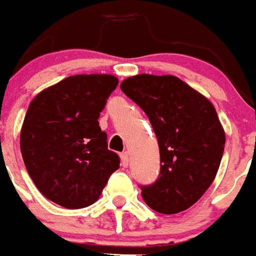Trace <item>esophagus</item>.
<instances>
[{
    "label": "esophagus",
    "mask_w": 256,
    "mask_h": 256,
    "mask_svg": "<svg viewBox=\"0 0 256 256\" xmlns=\"http://www.w3.org/2000/svg\"><path fill=\"white\" fill-rule=\"evenodd\" d=\"M121 164H122V166H125V168L130 166V153H128V152L121 153Z\"/></svg>",
    "instance_id": "esophagus-1"
}]
</instances>
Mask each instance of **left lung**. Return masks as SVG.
Returning <instances> with one entry per match:
<instances>
[{"mask_svg":"<svg viewBox=\"0 0 256 256\" xmlns=\"http://www.w3.org/2000/svg\"><path fill=\"white\" fill-rule=\"evenodd\" d=\"M120 86L146 113L160 148L158 179L140 186L143 200L166 215L188 210L211 186L224 156L216 110L174 76L139 74Z\"/></svg>","mask_w":256,"mask_h":256,"instance_id":"1","label":"left lung"}]
</instances>
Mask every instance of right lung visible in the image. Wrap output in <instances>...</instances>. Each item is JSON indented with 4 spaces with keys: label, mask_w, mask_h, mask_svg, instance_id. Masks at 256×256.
I'll use <instances>...</instances> for the list:
<instances>
[{
    "label": "right lung",
    "mask_w": 256,
    "mask_h": 256,
    "mask_svg": "<svg viewBox=\"0 0 256 256\" xmlns=\"http://www.w3.org/2000/svg\"><path fill=\"white\" fill-rule=\"evenodd\" d=\"M118 80L108 74L67 77L28 106L20 150L28 175L48 198L68 210L94 204L120 168L99 116Z\"/></svg>",
    "instance_id": "right-lung-1"
}]
</instances>
